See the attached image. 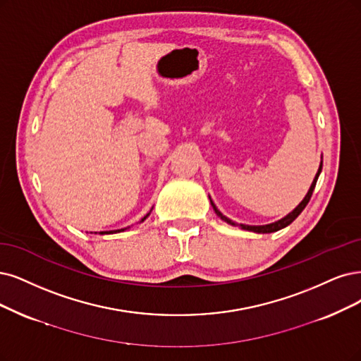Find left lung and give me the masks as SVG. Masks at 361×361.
<instances>
[{"label":"left lung","mask_w":361,"mask_h":361,"mask_svg":"<svg viewBox=\"0 0 361 361\" xmlns=\"http://www.w3.org/2000/svg\"><path fill=\"white\" fill-rule=\"evenodd\" d=\"M322 169H323V162H322V165H319V168H318V172H317V176H315V178H314L312 184H311L310 192L306 193V196H305L303 201H302V202H300L295 209H293L288 216H286L284 219L278 220V221H275V223H272V224H266V226H247V224H239V226H241V228H243V229H245V231H251V232H256V233H272V232H276V231H279V229L286 228V226H288L290 223L295 221V220L298 219V216L300 214V212L305 209V207L308 205L310 199H311V196H312V192H314V189H315V184H317L318 176H319V172H322ZM209 201H211V197H209ZM211 205H212V208H214L216 214H217L221 220H224L226 223H229V224H232V226H236V223H235V221L229 220L228 217L221 214V212L216 208V205H214V202H212V201H211Z\"/></svg>","instance_id":"8db88e82"}]
</instances>
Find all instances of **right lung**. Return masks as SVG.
Instances as JSON below:
<instances>
[{"instance_id": "add662e5", "label": "right lung", "mask_w": 361, "mask_h": 361, "mask_svg": "<svg viewBox=\"0 0 361 361\" xmlns=\"http://www.w3.org/2000/svg\"><path fill=\"white\" fill-rule=\"evenodd\" d=\"M147 217H149V214H147L141 221H144ZM122 231H125V229H118V231H110V232H99V233H114V232H122Z\"/></svg>"}]
</instances>
